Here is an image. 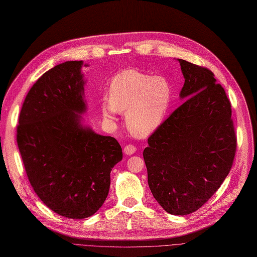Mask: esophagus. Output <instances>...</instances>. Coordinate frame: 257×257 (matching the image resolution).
I'll use <instances>...</instances> for the list:
<instances>
[{"label":"esophagus","instance_id":"esophagus-1","mask_svg":"<svg viewBox=\"0 0 257 257\" xmlns=\"http://www.w3.org/2000/svg\"><path fill=\"white\" fill-rule=\"evenodd\" d=\"M136 150L137 149H136V147L134 145H126L125 147H124L123 152H124V154H126V155H132V154L136 152Z\"/></svg>","mask_w":257,"mask_h":257}]
</instances>
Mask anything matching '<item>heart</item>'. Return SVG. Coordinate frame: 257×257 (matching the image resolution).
<instances>
[{"label":"heart","instance_id":"b5f03b06","mask_svg":"<svg viewBox=\"0 0 257 257\" xmlns=\"http://www.w3.org/2000/svg\"><path fill=\"white\" fill-rule=\"evenodd\" d=\"M172 99V88L162 76L138 69L115 75L109 85V103L102 106L103 115L113 120L116 112L126 113V126L136 137H147L164 119Z\"/></svg>","mask_w":257,"mask_h":257}]
</instances>
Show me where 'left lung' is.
I'll return each mask as SVG.
<instances>
[{
	"instance_id": "obj_1",
	"label": "left lung",
	"mask_w": 257,
	"mask_h": 257,
	"mask_svg": "<svg viewBox=\"0 0 257 257\" xmlns=\"http://www.w3.org/2000/svg\"><path fill=\"white\" fill-rule=\"evenodd\" d=\"M184 102L148 138L144 160L152 195L166 212L196 211L230 172L237 139L230 102L213 73L178 59Z\"/></svg>"
}]
</instances>
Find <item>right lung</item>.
I'll use <instances>...</instances> for the list:
<instances>
[{"mask_svg": "<svg viewBox=\"0 0 257 257\" xmlns=\"http://www.w3.org/2000/svg\"><path fill=\"white\" fill-rule=\"evenodd\" d=\"M82 64L67 61L38 78L17 126L18 148L36 195L68 219H85L102 207L111 169L122 160L115 138L96 134L82 122L87 110Z\"/></svg>", "mask_w": 257, "mask_h": 257, "instance_id": "add662e5", "label": "right lung"}]
</instances>
